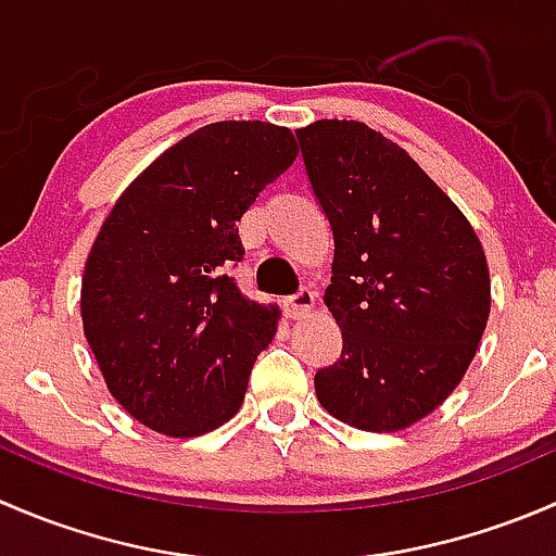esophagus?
Returning a JSON list of instances; mask_svg holds the SVG:
<instances>
[{"label": "esophagus", "instance_id": "1", "mask_svg": "<svg viewBox=\"0 0 556 556\" xmlns=\"http://www.w3.org/2000/svg\"><path fill=\"white\" fill-rule=\"evenodd\" d=\"M314 306V290L312 288H299L288 299V314L290 317H301Z\"/></svg>", "mask_w": 556, "mask_h": 556}]
</instances>
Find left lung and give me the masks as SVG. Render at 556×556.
Returning a JSON list of instances; mask_svg holds the SVG:
<instances>
[{
  "label": "left lung",
  "mask_w": 556,
  "mask_h": 556,
  "mask_svg": "<svg viewBox=\"0 0 556 556\" xmlns=\"http://www.w3.org/2000/svg\"><path fill=\"white\" fill-rule=\"evenodd\" d=\"M333 231L325 306L341 355L314 374L325 412L392 433L428 417L468 371L490 317L479 237L417 161L357 121L299 128Z\"/></svg>",
  "instance_id": "1"
}]
</instances>
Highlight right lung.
<instances>
[{
	"label": "right lung",
	"mask_w": 556,
	"mask_h": 556,
	"mask_svg": "<svg viewBox=\"0 0 556 556\" xmlns=\"http://www.w3.org/2000/svg\"><path fill=\"white\" fill-rule=\"evenodd\" d=\"M299 155L290 128L220 121L155 159L112 206L83 274V328L112 397L159 433L239 412L277 309L239 293L237 220Z\"/></svg>",
	"instance_id": "1"
}]
</instances>
